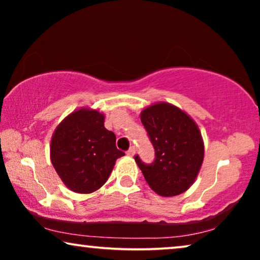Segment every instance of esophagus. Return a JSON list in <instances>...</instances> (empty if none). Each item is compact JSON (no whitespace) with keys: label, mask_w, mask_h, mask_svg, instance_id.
<instances>
[{"label":"esophagus","mask_w":260,"mask_h":260,"mask_svg":"<svg viewBox=\"0 0 260 260\" xmlns=\"http://www.w3.org/2000/svg\"><path fill=\"white\" fill-rule=\"evenodd\" d=\"M135 151H136V150H135V147H131V148L129 149V150L126 151V155H129V156H134V155H135Z\"/></svg>","instance_id":"esophagus-1"}]
</instances>
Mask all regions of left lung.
<instances>
[{
    "label": "left lung",
    "mask_w": 260,
    "mask_h": 260,
    "mask_svg": "<svg viewBox=\"0 0 260 260\" xmlns=\"http://www.w3.org/2000/svg\"><path fill=\"white\" fill-rule=\"evenodd\" d=\"M141 120L155 149V161H135L149 187L161 197H176L194 183L204 162L205 145L194 119L183 110L159 102L143 109Z\"/></svg>",
    "instance_id": "left-lung-1"
}]
</instances>
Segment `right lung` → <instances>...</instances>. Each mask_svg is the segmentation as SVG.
<instances>
[{"instance_id": "1", "label": "right lung", "mask_w": 260, "mask_h": 260, "mask_svg": "<svg viewBox=\"0 0 260 260\" xmlns=\"http://www.w3.org/2000/svg\"><path fill=\"white\" fill-rule=\"evenodd\" d=\"M98 110L78 109L61 120L51 140V161L63 184L74 193L99 189L116 159L125 154L116 147V136L104 126Z\"/></svg>"}]
</instances>
